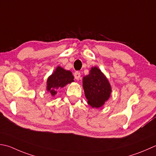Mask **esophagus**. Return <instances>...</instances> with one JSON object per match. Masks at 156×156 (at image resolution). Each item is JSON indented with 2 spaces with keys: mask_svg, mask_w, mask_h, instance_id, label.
<instances>
[{
  "mask_svg": "<svg viewBox=\"0 0 156 156\" xmlns=\"http://www.w3.org/2000/svg\"><path fill=\"white\" fill-rule=\"evenodd\" d=\"M74 78H75L76 80H79V79H80V76H81V74H80V72H76L74 73Z\"/></svg>",
  "mask_w": 156,
  "mask_h": 156,
  "instance_id": "esophagus-1",
  "label": "esophagus"
}]
</instances>
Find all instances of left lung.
Listing matches in <instances>:
<instances>
[{
  "instance_id": "8db88e82",
  "label": "left lung",
  "mask_w": 156,
  "mask_h": 156,
  "mask_svg": "<svg viewBox=\"0 0 156 156\" xmlns=\"http://www.w3.org/2000/svg\"><path fill=\"white\" fill-rule=\"evenodd\" d=\"M82 87L88 104L99 108L111 96L112 87L108 79L97 66L91 68L89 74L82 79Z\"/></svg>"
}]
</instances>
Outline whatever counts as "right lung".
<instances>
[{
  "label": "right lung",
  "mask_w": 156,
  "mask_h": 156,
  "mask_svg": "<svg viewBox=\"0 0 156 156\" xmlns=\"http://www.w3.org/2000/svg\"><path fill=\"white\" fill-rule=\"evenodd\" d=\"M74 76L69 70H66L61 66H57L53 74L48 76L47 79V90L54 97L59 88H62L68 84L74 82Z\"/></svg>",
  "instance_id": "obj_1"
}]
</instances>
